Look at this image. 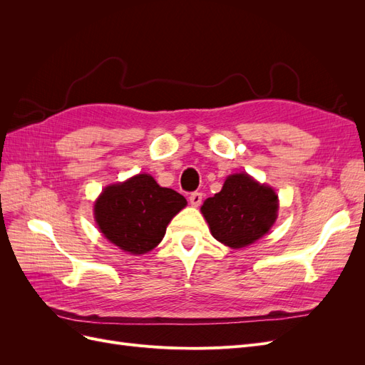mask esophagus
Listing matches in <instances>:
<instances>
[{
  "mask_svg": "<svg viewBox=\"0 0 365 365\" xmlns=\"http://www.w3.org/2000/svg\"><path fill=\"white\" fill-rule=\"evenodd\" d=\"M189 201H190V204H192L193 207H200L201 202H202V193L193 192V193L190 195V197H189Z\"/></svg>",
  "mask_w": 365,
  "mask_h": 365,
  "instance_id": "esophagus-1",
  "label": "esophagus"
}]
</instances>
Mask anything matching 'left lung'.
<instances>
[{"label":"left lung","mask_w":365,"mask_h":365,"mask_svg":"<svg viewBox=\"0 0 365 365\" xmlns=\"http://www.w3.org/2000/svg\"><path fill=\"white\" fill-rule=\"evenodd\" d=\"M279 212V196L247 173L230 175L222 190L201 207L210 231L230 248H244L264 236Z\"/></svg>","instance_id":"left-lung-1"}]
</instances>
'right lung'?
Masks as SVG:
<instances>
[{
  "mask_svg": "<svg viewBox=\"0 0 365 365\" xmlns=\"http://www.w3.org/2000/svg\"><path fill=\"white\" fill-rule=\"evenodd\" d=\"M185 205L182 195L140 173L105 187L94 204V217L111 244L137 256L160 244L172 217Z\"/></svg>",
  "mask_w": 365,
  "mask_h": 365,
  "instance_id": "right-lung-1",
  "label": "right lung"
}]
</instances>
